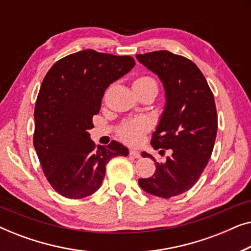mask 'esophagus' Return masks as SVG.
I'll use <instances>...</instances> for the list:
<instances>
[{"label":"esophagus","mask_w":251,"mask_h":251,"mask_svg":"<svg viewBox=\"0 0 251 251\" xmlns=\"http://www.w3.org/2000/svg\"><path fill=\"white\" fill-rule=\"evenodd\" d=\"M129 155L132 156V157H135V159H139L140 153L138 152V151H136V150H130L129 151Z\"/></svg>","instance_id":"obj_1"}]
</instances>
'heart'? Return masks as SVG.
<instances>
[{
  "label": "heart",
  "mask_w": 251,
  "mask_h": 251,
  "mask_svg": "<svg viewBox=\"0 0 251 251\" xmlns=\"http://www.w3.org/2000/svg\"><path fill=\"white\" fill-rule=\"evenodd\" d=\"M133 90L135 92H142L151 90L154 94H157V83L153 77L146 76H138L133 81ZM149 130V125L146 121L142 119L131 120V121L123 122L118 129V135L120 139L130 145H137L142 142L144 136Z\"/></svg>",
  "instance_id": "b5f03b06"
}]
</instances>
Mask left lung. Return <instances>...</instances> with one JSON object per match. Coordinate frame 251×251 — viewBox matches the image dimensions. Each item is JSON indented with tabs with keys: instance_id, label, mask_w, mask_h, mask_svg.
Returning <instances> with one entry per match:
<instances>
[{
	"instance_id": "8db88e82",
	"label": "left lung",
	"mask_w": 251,
	"mask_h": 251,
	"mask_svg": "<svg viewBox=\"0 0 251 251\" xmlns=\"http://www.w3.org/2000/svg\"><path fill=\"white\" fill-rule=\"evenodd\" d=\"M155 73L166 90L167 104L152 137L154 150L171 151L155 173L140 178L139 186L155 197L169 199L194 186L207 167L217 135V111L208 82L193 61L160 50L137 54ZM155 161L150 154L143 153Z\"/></svg>"
}]
</instances>
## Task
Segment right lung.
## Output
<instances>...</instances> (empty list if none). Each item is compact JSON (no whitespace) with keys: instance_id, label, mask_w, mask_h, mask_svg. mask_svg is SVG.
Masks as SVG:
<instances>
[{"instance_id":"right-lung-1","label":"right lung","mask_w":251,"mask_h":251,"mask_svg":"<svg viewBox=\"0 0 251 251\" xmlns=\"http://www.w3.org/2000/svg\"><path fill=\"white\" fill-rule=\"evenodd\" d=\"M133 66L130 56L87 49L61 58L44 76L34 109L33 144L48 181L63 197L95 193L109 160L129 154L115 140L96 147L88 130L108 85Z\"/></svg>"}]
</instances>
